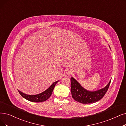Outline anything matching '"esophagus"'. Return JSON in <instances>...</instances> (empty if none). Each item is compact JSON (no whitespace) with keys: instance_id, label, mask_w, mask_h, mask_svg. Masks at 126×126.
<instances>
[{"instance_id":"obj_1","label":"esophagus","mask_w":126,"mask_h":126,"mask_svg":"<svg viewBox=\"0 0 126 126\" xmlns=\"http://www.w3.org/2000/svg\"><path fill=\"white\" fill-rule=\"evenodd\" d=\"M67 74H71L72 72L71 71H70V70H67Z\"/></svg>"}]
</instances>
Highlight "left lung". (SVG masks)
Instances as JSON below:
<instances>
[{"label":"left lung","mask_w":126,"mask_h":126,"mask_svg":"<svg viewBox=\"0 0 126 126\" xmlns=\"http://www.w3.org/2000/svg\"><path fill=\"white\" fill-rule=\"evenodd\" d=\"M110 80L111 79H110L104 87L94 91H89L84 88L74 78L71 77V92L72 98L75 101L83 104H89L97 102L102 99L107 93Z\"/></svg>","instance_id":"1"}]
</instances>
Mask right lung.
Returning a JSON list of instances; mask_svg holds the SVG:
<instances>
[{"label":"right lung","mask_w":126,"mask_h":126,"mask_svg":"<svg viewBox=\"0 0 126 126\" xmlns=\"http://www.w3.org/2000/svg\"><path fill=\"white\" fill-rule=\"evenodd\" d=\"M58 81L59 80H57V81L54 82L47 90L41 93L37 94L30 95L24 94V93L19 91V90H18V91L20 94L24 98L28 100L29 101L33 102H41L46 101L50 97L52 94L53 90L55 86V85L58 82Z\"/></svg>","instance_id":"obj_1"}]
</instances>
